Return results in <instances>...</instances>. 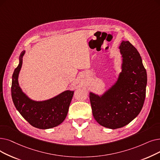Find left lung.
Here are the masks:
<instances>
[{
	"mask_svg": "<svg viewBox=\"0 0 160 160\" xmlns=\"http://www.w3.org/2000/svg\"><path fill=\"white\" fill-rule=\"evenodd\" d=\"M119 49L122 71L116 82L101 95L89 92L95 120L112 129L126 126L140 113L147 84V71L137 50L124 40Z\"/></svg>",
	"mask_w": 160,
	"mask_h": 160,
	"instance_id": "left-lung-1",
	"label": "left lung"
}]
</instances>
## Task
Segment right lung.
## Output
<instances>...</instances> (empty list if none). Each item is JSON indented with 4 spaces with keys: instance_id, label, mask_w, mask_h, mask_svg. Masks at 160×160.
<instances>
[{
    "instance_id": "right-lung-1",
    "label": "right lung",
    "mask_w": 160,
    "mask_h": 160,
    "mask_svg": "<svg viewBox=\"0 0 160 160\" xmlns=\"http://www.w3.org/2000/svg\"><path fill=\"white\" fill-rule=\"evenodd\" d=\"M25 53V50L21 53L19 65L12 75L11 92L13 104L20 114L33 127L42 129L56 127L65 119L74 91L66 90L53 98L42 101L30 99L18 82Z\"/></svg>"
}]
</instances>
